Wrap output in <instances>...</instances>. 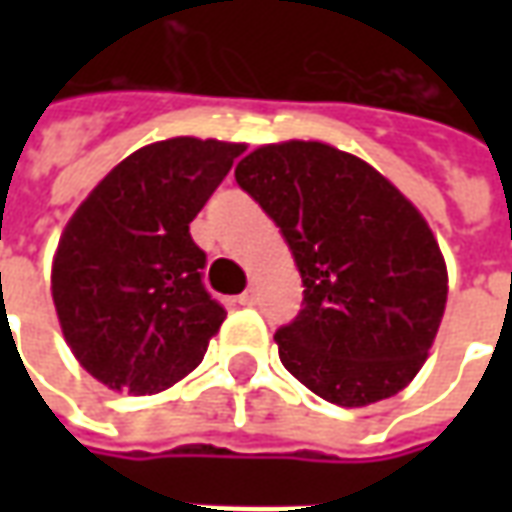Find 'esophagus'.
Segmentation results:
<instances>
[{"label":"esophagus","mask_w":512,"mask_h":512,"mask_svg":"<svg viewBox=\"0 0 512 512\" xmlns=\"http://www.w3.org/2000/svg\"><path fill=\"white\" fill-rule=\"evenodd\" d=\"M257 301V290L255 288H246L241 296H238V304H244V307H252Z\"/></svg>","instance_id":"obj_1"}]
</instances>
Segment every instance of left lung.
Masks as SVG:
<instances>
[{
  "mask_svg": "<svg viewBox=\"0 0 512 512\" xmlns=\"http://www.w3.org/2000/svg\"><path fill=\"white\" fill-rule=\"evenodd\" d=\"M235 180L299 266L304 307L274 334L288 373L348 408L411 384L447 304V266L422 213L367 161L323 142L257 147Z\"/></svg>",
  "mask_w": 512,
  "mask_h": 512,
  "instance_id": "8db88e82",
  "label": "left lung"
}]
</instances>
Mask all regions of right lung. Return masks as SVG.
<instances>
[{
    "label": "right lung",
    "mask_w": 512,
    "mask_h": 512,
    "mask_svg": "<svg viewBox=\"0 0 512 512\" xmlns=\"http://www.w3.org/2000/svg\"><path fill=\"white\" fill-rule=\"evenodd\" d=\"M244 145L175 136L139 147L76 208L51 296L79 365L115 392L156 395L200 365L224 307L202 285L189 224Z\"/></svg>",
    "instance_id": "right-lung-1"
}]
</instances>
